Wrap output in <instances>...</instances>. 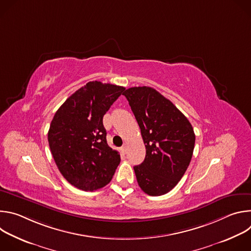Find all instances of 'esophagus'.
Here are the masks:
<instances>
[{
  "mask_svg": "<svg viewBox=\"0 0 251 251\" xmlns=\"http://www.w3.org/2000/svg\"><path fill=\"white\" fill-rule=\"evenodd\" d=\"M121 152H122L123 154H126V153H127V147H126V146H122V147H121Z\"/></svg>",
  "mask_w": 251,
  "mask_h": 251,
  "instance_id": "34e87169",
  "label": "esophagus"
}]
</instances>
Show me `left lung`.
I'll return each mask as SVG.
<instances>
[{
	"mask_svg": "<svg viewBox=\"0 0 251 251\" xmlns=\"http://www.w3.org/2000/svg\"><path fill=\"white\" fill-rule=\"evenodd\" d=\"M141 129L146 157L134 171L139 187L157 197L173 190L186 173L196 136L188 118L156 89L131 87L124 91Z\"/></svg>",
	"mask_w": 251,
	"mask_h": 251,
	"instance_id": "obj_1",
	"label": "left lung"
}]
</instances>
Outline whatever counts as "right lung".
<instances>
[{"mask_svg": "<svg viewBox=\"0 0 251 251\" xmlns=\"http://www.w3.org/2000/svg\"><path fill=\"white\" fill-rule=\"evenodd\" d=\"M124 87L90 81L55 112L48 140L54 162L65 180L75 188L93 192L108 184L120 155L106 141L103 116Z\"/></svg>", "mask_w": 251, "mask_h": 251, "instance_id": "add662e5", "label": "right lung"}]
</instances>
